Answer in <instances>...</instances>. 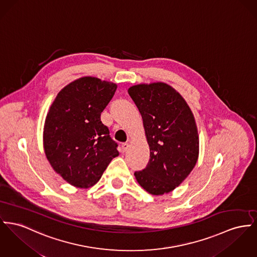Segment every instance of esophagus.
Returning a JSON list of instances; mask_svg holds the SVG:
<instances>
[{
    "instance_id": "34e87169",
    "label": "esophagus",
    "mask_w": 257,
    "mask_h": 257,
    "mask_svg": "<svg viewBox=\"0 0 257 257\" xmlns=\"http://www.w3.org/2000/svg\"><path fill=\"white\" fill-rule=\"evenodd\" d=\"M128 147H130V144H128V143H122V144H121V150H122V152L127 151Z\"/></svg>"
}]
</instances>
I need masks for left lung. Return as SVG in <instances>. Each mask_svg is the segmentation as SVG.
Instances as JSON below:
<instances>
[{
  "label": "left lung",
  "mask_w": 257,
  "mask_h": 257,
  "mask_svg": "<svg viewBox=\"0 0 257 257\" xmlns=\"http://www.w3.org/2000/svg\"><path fill=\"white\" fill-rule=\"evenodd\" d=\"M143 120L150 159L135 172L137 182L152 195L177 187L194 169L199 156V136L194 116L183 97L165 83L128 88Z\"/></svg>",
  "instance_id": "8db88e82"
}]
</instances>
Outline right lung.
Listing matches in <instances>:
<instances>
[{"instance_id": "obj_1", "label": "right lung", "mask_w": 257, "mask_h": 257, "mask_svg": "<svg viewBox=\"0 0 257 257\" xmlns=\"http://www.w3.org/2000/svg\"><path fill=\"white\" fill-rule=\"evenodd\" d=\"M116 89L117 85L97 78H80L62 88L50 108L45 153L52 169L73 186H93L119 155L117 142L100 120Z\"/></svg>"}]
</instances>
